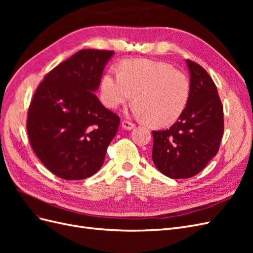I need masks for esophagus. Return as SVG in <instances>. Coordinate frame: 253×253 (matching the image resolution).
Returning <instances> with one entry per match:
<instances>
[{"mask_svg": "<svg viewBox=\"0 0 253 253\" xmlns=\"http://www.w3.org/2000/svg\"><path fill=\"white\" fill-rule=\"evenodd\" d=\"M134 127H135V125L132 124V122L126 121V120L122 121V128L127 129V131H131V129H133Z\"/></svg>", "mask_w": 253, "mask_h": 253, "instance_id": "1", "label": "esophagus"}]
</instances>
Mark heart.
I'll use <instances>...</instances> for the list:
<instances>
[{"instance_id": "heart-1", "label": "heart", "mask_w": 253, "mask_h": 253, "mask_svg": "<svg viewBox=\"0 0 253 253\" xmlns=\"http://www.w3.org/2000/svg\"><path fill=\"white\" fill-rule=\"evenodd\" d=\"M100 96L109 109L131 100L132 113L153 126H167L185 111L190 97L187 76L169 64L150 60H127L120 72L110 70L101 80Z\"/></svg>"}]
</instances>
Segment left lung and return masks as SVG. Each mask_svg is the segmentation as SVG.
I'll return each mask as SVG.
<instances>
[{"instance_id": "obj_1", "label": "left lung", "mask_w": 253, "mask_h": 253, "mask_svg": "<svg viewBox=\"0 0 253 253\" xmlns=\"http://www.w3.org/2000/svg\"><path fill=\"white\" fill-rule=\"evenodd\" d=\"M190 97L185 111L167 129L153 131L152 159L173 179L200 173L217 154L224 133V112L217 88L204 68L187 60Z\"/></svg>"}]
</instances>
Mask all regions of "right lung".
<instances>
[{"label":"right lung","instance_id":"obj_1","mask_svg":"<svg viewBox=\"0 0 253 253\" xmlns=\"http://www.w3.org/2000/svg\"><path fill=\"white\" fill-rule=\"evenodd\" d=\"M114 51L82 49L45 76L27 117L30 144L58 177L80 180L97 173L120 119L96 96Z\"/></svg>","mask_w":253,"mask_h":253}]
</instances>
